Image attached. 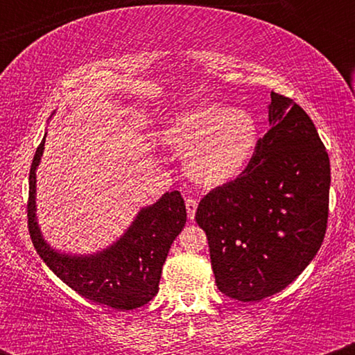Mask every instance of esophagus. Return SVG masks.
Wrapping results in <instances>:
<instances>
[{
  "instance_id": "esophagus-1",
  "label": "esophagus",
  "mask_w": 355,
  "mask_h": 355,
  "mask_svg": "<svg viewBox=\"0 0 355 355\" xmlns=\"http://www.w3.org/2000/svg\"><path fill=\"white\" fill-rule=\"evenodd\" d=\"M185 207H187V214H189V218L193 220L195 218V211H197V207H198L197 200H195V198H187Z\"/></svg>"
}]
</instances>
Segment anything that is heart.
<instances>
[{
	"instance_id": "b5f03b06",
	"label": "heart",
	"mask_w": 355,
	"mask_h": 355,
	"mask_svg": "<svg viewBox=\"0 0 355 355\" xmlns=\"http://www.w3.org/2000/svg\"><path fill=\"white\" fill-rule=\"evenodd\" d=\"M162 140L183 155V166L197 185L218 189L239 180L254 162L260 125L247 110L198 105L165 126Z\"/></svg>"
}]
</instances>
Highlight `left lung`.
Here are the masks:
<instances>
[{"instance_id": "obj_1", "label": "left lung", "mask_w": 355, "mask_h": 355, "mask_svg": "<svg viewBox=\"0 0 355 355\" xmlns=\"http://www.w3.org/2000/svg\"><path fill=\"white\" fill-rule=\"evenodd\" d=\"M268 126L247 172L207 193L195 214L218 291L242 302L294 282L327 229L331 164L315 125L294 100L272 92Z\"/></svg>"}]
</instances>
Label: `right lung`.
I'll use <instances>...</instances> for the list:
<instances>
[{"label": "right lung", "mask_w": 355, "mask_h": 355, "mask_svg": "<svg viewBox=\"0 0 355 355\" xmlns=\"http://www.w3.org/2000/svg\"><path fill=\"white\" fill-rule=\"evenodd\" d=\"M44 137L30 168L28 198V229L38 255L56 277L92 302L116 311H132L150 302L158 292L170 245L187 222L180 191H166L157 203L141 209L128 230L98 254H61L48 245L36 222V168L44 150Z\"/></svg>", "instance_id": "right-lung-1"}]
</instances>
